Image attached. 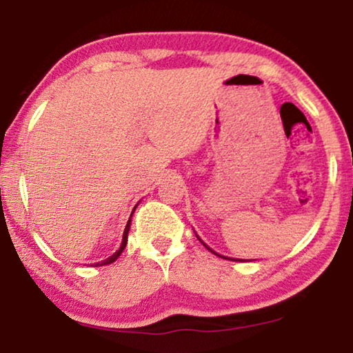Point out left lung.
Instances as JSON below:
<instances>
[{
	"instance_id": "left-lung-1",
	"label": "left lung",
	"mask_w": 353,
	"mask_h": 353,
	"mask_svg": "<svg viewBox=\"0 0 353 353\" xmlns=\"http://www.w3.org/2000/svg\"><path fill=\"white\" fill-rule=\"evenodd\" d=\"M197 238H199V236H197ZM199 241H201V238H199ZM201 243H202V241H201ZM202 244H204V243H202ZM204 245H205V248H207V249H209V250H210V252H214V250H212V249L209 248V245H207V244H204ZM214 254H215V255H219V254H216V252H214ZM219 257H221V255H219ZM223 259H228V257H223ZM228 260H234V262H238V260H239V259H228Z\"/></svg>"
}]
</instances>
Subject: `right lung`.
<instances>
[{"label": "right lung", "instance_id": "1", "mask_svg": "<svg viewBox=\"0 0 353 353\" xmlns=\"http://www.w3.org/2000/svg\"><path fill=\"white\" fill-rule=\"evenodd\" d=\"M133 210H134V209H133ZM132 214H133V212H132ZM130 225H132V215H130V220L127 221V226H125V231H123V238H122V244H120V249L117 250V252H114L112 255H110L109 259L103 260V262H98V263H94V267H103V265H109V263H112V262H115V260L119 259V255L123 252L125 245H127V241H128V231H130Z\"/></svg>", "mask_w": 353, "mask_h": 353}]
</instances>
